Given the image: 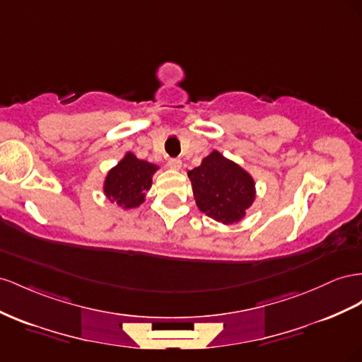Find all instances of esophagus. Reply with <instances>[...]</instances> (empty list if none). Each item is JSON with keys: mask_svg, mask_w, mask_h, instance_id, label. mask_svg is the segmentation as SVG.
Masks as SVG:
<instances>
[{"mask_svg": "<svg viewBox=\"0 0 362 362\" xmlns=\"http://www.w3.org/2000/svg\"><path fill=\"white\" fill-rule=\"evenodd\" d=\"M168 164H169V168H170V169H173V170H180V169H181V165H182V161H181L180 158H170V160L168 161Z\"/></svg>", "mask_w": 362, "mask_h": 362, "instance_id": "obj_1", "label": "esophagus"}]
</instances>
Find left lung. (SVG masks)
I'll use <instances>...</instances> for the list:
<instances>
[{"label":"left lung","instance_id":"1","mask_svg":"<svg viewBox=\"0 0 362 362\" xmlns=\"http://www.w3.org/2000/svg\"><path fill=\"white\" fill-rule=\"evenodd\" d=\"M187 175L198 209L223 226L240 222L256 201V181L251 173L219 151L209 153Z\"/></svg>","mask_w":362,"mask_h":362}]
</instances>
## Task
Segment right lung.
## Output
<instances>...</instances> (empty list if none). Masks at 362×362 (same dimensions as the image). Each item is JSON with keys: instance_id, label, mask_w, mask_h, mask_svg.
I'll return each instance as SVG.
<instances>
[{"instance_id": "add662e5", "label": "right lung", "mask_w": 362, "mask_h": 362, "mask_svg": "<svg viewBox=\"0 0 362 362\" xmlns=\"http://www.w3.org/2000/svg\"><path fill=\"white\" fill-rule=\"evenodd\" d=\"M157 164L136 158L134 152H126L123 158L111 168L103 180V194L123 210L136 209L146 201V192L152 187Z\"/></svg>"}]
</instances>
